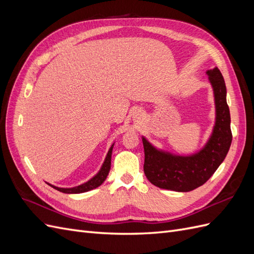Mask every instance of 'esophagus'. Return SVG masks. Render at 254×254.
Masks as SVG:
<instances>
[{"mask_svg": "<svg viewBox=\"0 0 254 254\" xmlns=\"http://www.w3.org/2000/svg\"><path fill=\"white\" fill-rule=\"evenodd\" d=\"M142 112L141 111H135L134 112V114H133V118H134V120H136V121H139V120H141L142 119Z\"/></svg>", "mask_w": 254, "mask_h": 254, "instance_id": "34e87169", "label": "esophagus"}]
</instances>
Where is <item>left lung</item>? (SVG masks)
I'll return each instance as SVG.
<instances>
[{"instance_id": "obj_1", "label": "left lung", "mask_w": 254, "mask_h": 254, "mask_svg": "<svg viewBox=\"0 0 254 254\" xmlns=\"http://www.w3.org/2000/svg\"><path fill=\"white\" fill-rule=\"evenodd\" d=\"M214 92L215 125L209 141L196 153L174 155L158 149L142 136L144 145V173L153 186L175 191H190L201 187L225 160L232 142L227 89L217 67L206 71Z\"/></svg>"}]
</instances>
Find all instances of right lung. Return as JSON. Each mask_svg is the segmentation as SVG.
<instances>
[{
  "label": "right lung",
  "instance_id": "1",
  "mask_svg": "<svg viewBox=\"0 0 254 254\" xmlns=\"http://www.w3.org/2000/svg\"><path fill=\"white\" fill-rule=\"evenodd\" d=\"M113 145H111V147L107 153L106 159L104 161V163L101 167V170L99 172L93 177V178H91L89 181L84 182L78 187H75V188H68V189H64V188H58L55 186H52V184L48 183L49 186H51L52 188H54L55 190H59V191H63V193L65 194H80V193H84V191H89L93 189L98 188L101 184H103V182L106 180L107 176H108L109 172H110V168H111V155H112V149H113Z\"/></svg>",
  "mask_w": 254,
  "mask_h": 254
}]
</instances>
